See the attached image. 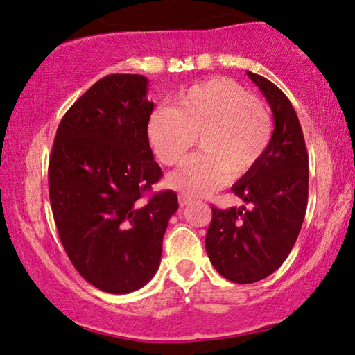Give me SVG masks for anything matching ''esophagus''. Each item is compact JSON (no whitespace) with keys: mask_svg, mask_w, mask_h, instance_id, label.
<instances>
[{"mask_svg":"<svg viewBox=\"0 0 355 355\" xmlns=\"http://www.w3.org/2000/svg\"><path fill=\"white\" fill-rule=\"evenodd\" d=\"M178 203H180V207L189 205V203H191V197H188L186 194H180V196H178Z\"/></svg>","mask_w":355,"mask_h":355,"instance_id":"1","label":"esophagus"}]
</instances>
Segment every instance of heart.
I'll use <instances>...</instances> for the list:
<instances>
[{
    "label": "heart",
    "mask_w": 355,
    "mask_h": 355,
    "mask_svg": "<svg viewBox=\"0 0 355 355\" xmlns=\"http://www.w3.org/2000/svg\"><path fill=\"white\" fill-rule=\"evenodd\" d=\"M148 142L166 166L182 163L197 136L202 152L167 177L173 189L207 196L232 177L254 169L271 142L272 119L261 100L228 78H211L158 107L147 125Z\"/></svg>",
    "instance_id": "b5f03b06"
}]
</instances>
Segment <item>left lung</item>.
Segmentation results:
<instances>
[{"mask_svg":"<svg viewBox=\"0 0 355 355\" xmlns=\"http://www.w3.org/2000/svg\"><path fill=\"white\" fill-rule=\"evenodd\" d=\"M271 106V142L232 191L245 207H213L205 248L222 277L254 284L282 266L302 227L309 200V153L291 101L266 78L245 71Z\"/></svg>","mask_w":355,"mask_h":355,"instance_id":"8db88e82","label":"left lung"}]
</instances>
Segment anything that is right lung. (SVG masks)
<instances>
[{
  "mask_svg": "<svg viewBox=\"0 0 355 355\" xmlns=\"http://www.w3.org/2000/svg\"><path fill=\"white\" fill-rule=\"evenodd\" d=\"M142 75H107L59 123L48 186L59 238L89 284L127 294L152 280L163 236L178 209L173 191L144 192L163 175L147 125L153 101Z\"/></svg>",
  "mask_w": 355,
  "mask_h": 355,
  "instance_id": "1",
  "label": "right lung"
}]
</instances>
